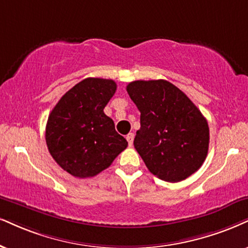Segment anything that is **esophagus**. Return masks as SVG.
<instances>
[{
	"label": "esophagus",
	"mask_w": 248,
	"mask_h": 248,
	"mask_svg": "<svg viewBox=\"0 0 248 248\" xmlns=\"http://www.w3.org/2000/svg\"><path fill=\"white\" fill-rule=\"evenodd\" d=\"M133 139H134V134L133 133H129L126 136V140H127V143H129L130 147H132L133 145Z\"/></svg>",
	"instance_id": "34e87169"
}]
</instances>
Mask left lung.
I'll return each mask as SVG.
<instances>
[{"mask_svg":"<svg viewBox=\"0 0 248 248\" xmlns=\"http://www.w3.org/2000/svg\"><path fill=\"white\" fill-rule=\"evenodd\" d=\"M126 91L140 111L133 145L148 170L170 183L194 173L209 146L208 123L197 106L163 79L132 81Z\"/></svg>","mask_w":248,"mask_h":248,"instance_id":"8db88e82","label":"left lung"}]
</instances>
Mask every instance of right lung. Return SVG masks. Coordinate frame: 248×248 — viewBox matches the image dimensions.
<instances>
[{
	"label": "right lung",
	"mask_w": 248,
	"mask_h": 248,
	"mask_svg": "<svg viewBox=\"0 0 248 248\" xmlns=\"http://www.w3.org/2000/svg\"><path fill=\"white\" fill-rule=\"evenodd\" d=\"M117 85L111 79L86 78L66 92L51 110L46 142L56 163L78 178L107 169L127 147L103 109Z\"/></svg>",
	"instance_id": "add662e5"
}]
</instances>
